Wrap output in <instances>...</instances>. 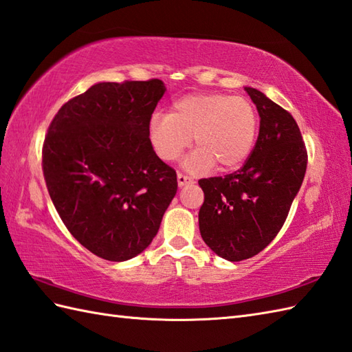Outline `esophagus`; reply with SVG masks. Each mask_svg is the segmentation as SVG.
<instances>
[{"instance_id":"1","label":"esophagus","mask_w":352,"mask_h":352,"mask_svg":"<svg viewBox=\"0 0 352 352\" xmlns=\"http://www.w3.org/2000/svg\"><path fill=\"white\" fill-rule=\"evenodd\" d=\"M177 182H178V186H179V187H183V186H186V184L192 183V178H190L189 175L178 173V174H177Z\"/></svg>"}]
</instances>
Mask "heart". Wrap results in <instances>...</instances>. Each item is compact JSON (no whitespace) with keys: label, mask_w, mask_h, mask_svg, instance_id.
<instances>
[{"label":"heart","mask_w":352,"mask_h":352,"mask_svg":"<svg viewBox=\"0 0 352 352\" xmlns=\"http://www.w3.org/2000/svg\"><path fill=\"white\" fill-rule=\"evenodd\" d=\"M258 133V113L250 100L222 93H193L178 99L169 113H154L148 135L163 162L177 160L193 142L198 146L184 160L195 174L214 165L239 168L249 157Z\"/></svg>","instance_id":"heart-1"}]
</instances>
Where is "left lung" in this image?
Returning <instances> with one entry per match:
<instances>
[{"label": "left lung", "instance_id": "8db88e82", "mask_svg": "<svg viewBox=\"0 0 352 352\" xmlns=\"http://www.w3.org/2000/svg\"><path fill=\"white\" fill-rule=\"evenodd\" d=\"M246 93L259 112V135L234 174L199 179L202 240L223 259L258 255L279 234L306 174L307 151L296 120L255 88Z\"/></svg>", "mask_w": 352, "mask_h": 352}]
</instances>
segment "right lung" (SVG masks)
Masks as SVG:
<instances>
[{
  "instance_id": "1",
  "label": "right lung",
  "mask_w": 352,
  "mask_h": 352,
  "mask_svg": "<svg viewBox=\"0 0 352 352\" xmlns=\"http://www.w3.org/2000/svg\"><path fill=\"white\" fill-rule=\"evenodd\" d=\"M165 89L160 79L96 84L61 106L45 136L49 196L70 234L106 261L148 248L177 193L148 135Z\"/></svg>"
}]
</instances>
